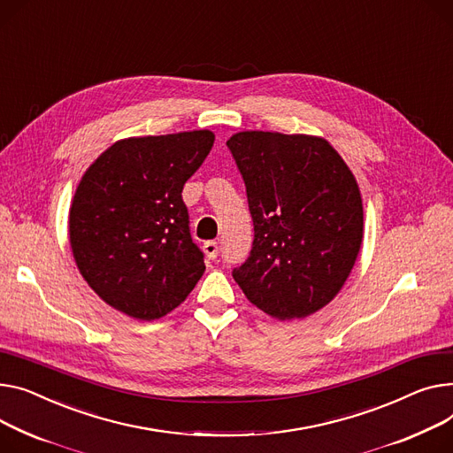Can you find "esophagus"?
<instances>
[{
    "mask_svg": "<svg viewBox=\"0 0 453 453\" xmlns=\"http://www.w3.org/2000/svg\"><path fill=\"white\" fill-rule=\"evenodd\" d=\"M203 253H205V257L209 260H215L219 257V253H220L219 242H215V240H209V242L203 244Z\"/></svg>",
    "mask_w": 453,
    "mask_h": 453,
    "instance_id": "1",
    "label": "esophagus"
}]
</instances>
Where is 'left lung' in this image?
I'll use <instances>...</instances> for the list:
<instances>
[{
	"label": "left lung",
	"instance_id": "1",
	"mask_svg": "<svg viewBox=\"0 0 453 453\" xmlns=\"http://www.w3.org/2000/svg\"><path fill=\"white\" fill-rule=\"evenodd\" d=\"M226 145L255 231L233 279L271 317L315 313L341 291L363 242V200L351 171L315 136L246 131Z\"/></svg>",
	"mask_w": 453,
	"mask_h": 453
}]
</instances>
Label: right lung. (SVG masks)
<instances>
[{"mask_svg":"<svg viewBox=\"0 0 453 453\" xmlns=\"http://www.w3.org/2000/svg\"><path fill=\"white\" fill-rule=\"evenodd\" d=\"M211 131L111 145L76 189L69 234L80 273L109 306L155 320L203 275L182 189L213 147Z\"/></svg>","mask_w":453,"mask_h":453,"instance_id":"1","label":"right lung"}]
</instances>
